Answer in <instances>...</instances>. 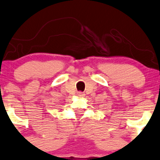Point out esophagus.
Listing matches in <instances>:
<instances>
[{"label":"esophagus","mask_w":160,"mask_h":160,"mask_svg":"<svg viewBox=\"0 0 160 160\" xmlns=\"http://www.w3.org/2000/svg\"><path fill=\"white\" fill-rule=\"evenodd\" d=\"M78 96H79V97H83V96H84V93H83V92H79Z\"/></svg>","instance_id":"34e87169"}]
</instances>
